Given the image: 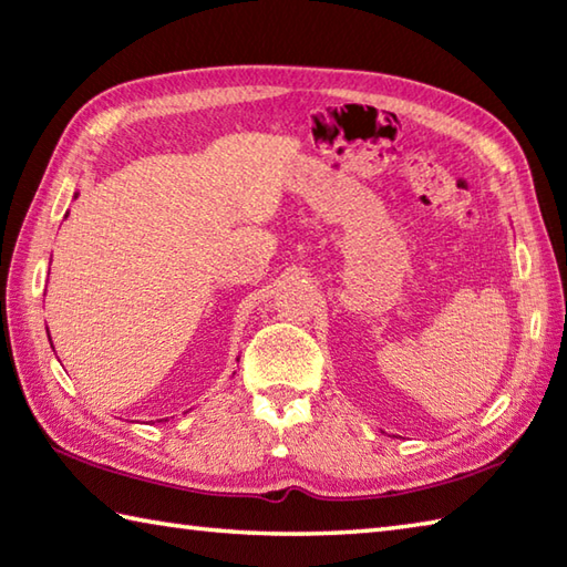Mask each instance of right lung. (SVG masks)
Segmentation results:
<instances>
[{
  "instance_id": "add662e5",
  "label": "right lung",
  "mask_w": 567,
  "mask_h": 567,
  "mask_svg": "<svg viewBox=\"0 0 567 567\" xmlns=\"http://www.w3.org/2000/svg\"><path fill=\"white\" fill-rule=\"evenodd\" d=\"M76 198H79V193H74V200H76ZM66 215H69V213H66ZM47 334H49V327H47ZM49 339H51V337H49ZM51 349H54V344H51ZM166 421H168V419H166Z\"/></svg>"
}]
</instances>
